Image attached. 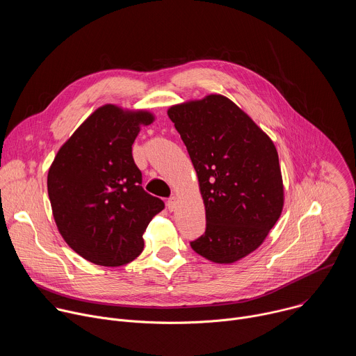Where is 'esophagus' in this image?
Segmentation results:
<instances>
[{
    "mask_svg": "<svg viewBox=\"0 0 356 356\" xmlns=\"http://www.w3.org/2000/svg\"><path fill=\"white\" fill-rule=\"evenodd\" d=\"M177 207V198L176 197H172L168 200V209L169 211H175Z\"/></svg>",
    "mask_w": 356,
    "mask_h": 356,
    "instance_id": "obj_1",
    "label": "esophagus"
}]
</instances>
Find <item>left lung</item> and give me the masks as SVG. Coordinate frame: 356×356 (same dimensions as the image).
<instances>
[{"instance_id": "left-lung-1", "label": "left lung", "mask_w": 356, "mask_h": 356, "mask_svg": "<svg viewBox=\"0 0 356 356\" xmlns=\"http://www.w3.org/2000/svg\"><path fill=\"white\" fill-rule=\"evenodd\" d=\"M197 173L207 228L190 245L228 265L257 250L284 206L279 155L269 135L234 101L207 94L169 107Z\"/></svg>"}]
</instances>
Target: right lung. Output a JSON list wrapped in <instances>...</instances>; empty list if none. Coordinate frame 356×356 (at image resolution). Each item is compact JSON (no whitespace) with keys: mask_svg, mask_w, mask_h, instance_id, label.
Here are the masks:
<instances>
[{"mask_svg":"<svg viewBox=\"0 0 356 356\" xmlns=\"http://www.w3.org/2000/svg\"><path fill=\"white\" fill-rule=\"evenodd\" d=\"M155 114L104 104L60 146L47 193L65 242L86 261L122 266L140 255L143 232L165 204L147 194L132 158L140 127Z\"/></svg>","mask_w":356,"mask_h":356,"instance_id":"right-lung-1","label":"right lung"}]
</instances>
